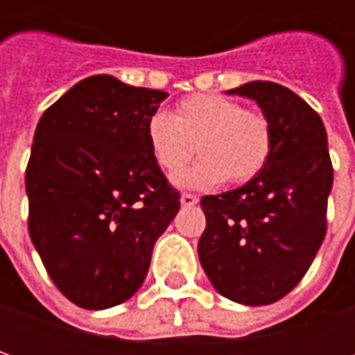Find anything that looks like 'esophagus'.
Masks as SVG:
<instances>
[{
    "label": "esophagus",
    "instance_id": "obj_1",
    "mask_svg": "<svg viewBox=\"0 0 355 355\" xmlns=\"http://www.w3.org/2000/svg\"><path fill=\"white\" fill-rule=\"evenodd\" d=\"M198 201H200V198L193 196V193H182L180 196V205L182 207H193V205H198Z\"/></svg>",
    "mask_w": 355,
    "mask_h": 355
}]
</instances>
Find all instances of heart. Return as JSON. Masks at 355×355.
I'll use <instances>...</instances> for the list:
<instances>
[{
  "instance_id": "obj_1",
  "label": "heart",
  "mask_w": 355,
  "mask_h": 355,
  "mask_svg": "<svg viewBox=\"0 0 355 355\" xmlns=\"http://www.w3.org/2000/svg\"><path fill=\"white\" fill-rule=\"evenodd\" d=\"M154 162L177 175L198 152L201 159L177 178L182 188L243 184L266 167L272 154V127L261 112L243 110L223 94H192L178 102L173 116L154 112L146 121Z\"/></svg>"
}]
</instances>
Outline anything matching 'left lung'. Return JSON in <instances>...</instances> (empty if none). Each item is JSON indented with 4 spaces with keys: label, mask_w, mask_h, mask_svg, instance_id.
I'll list each match as a JSON object with an SVG mask.
<instances>
[{
    "label": "left lung",
    "mask_w": 355,
    "mask_h": 355,
    "mask_svg": "<svg viewBox=\"0 0 355 355\" xmlns=\"http://www.w3.org/2000/svg\"><path fill=\"white\" fill-rule=\"evenodd\" d=\"M226 94L259 104L272 127V154L241 188L201 200L207 228L198 254L223 297L272 304L304 277L327 232V132L312 106L283 85L249 81Z\"/></svg>",
    "instance_id": "8db88e82"
}]
</instances>
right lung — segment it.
<instances>
[{"label": "right lung", "mask_w": 355, "mask_h": 355, "mask_svg": "<svg viewBox=\"0 0 355 355\" xmlns=\"http://www.w3.org/2000/svg\"><path fill=\"white\" fill-rule=\"evenodd\" d=\"M169 94L98 73L68 89L35 127L28 230L51 279L85 310L131 298L155 239L180 209L146 140Z\"/></svg>", "instance_id": "obj_1"}]
</instances>
